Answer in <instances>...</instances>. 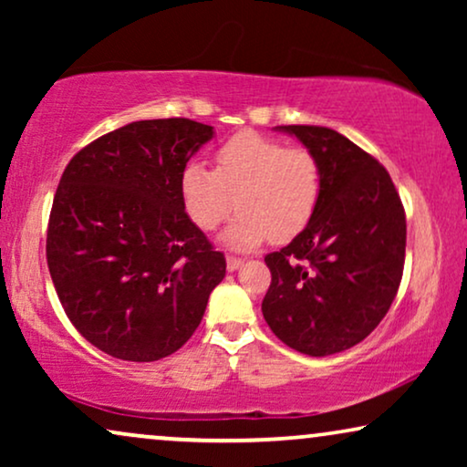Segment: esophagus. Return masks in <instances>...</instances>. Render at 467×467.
I'll list each match as a JSON object with an SVG mask.
<instances>
[{
  "label": "esophagus",
  "mask_w": 467,
  "mask_h": 467,
  "mask_svg": "<svg viewBox=\"0 0 467 467\" xmlns=\"http://www.w3.org/2000/svg\"><path fill=\"white\" fill-rule=\"evenodd\" d=\"M242 264H244V261H242L240 257H227V270L229 272H235Z\"/></svg>",
  "instance_id": "esophagus-1"
}]
</instances>
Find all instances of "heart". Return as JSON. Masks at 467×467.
<instances>
[{
	"instance_id": "1",
	"label": "heart",
	"mask_w": 467,
	"mask_h": 467,
	"mask_svg": "<svg viewBox=\"0 0 467 467\" xmlns=\"http://www.w3.org/2000/svg\"><path fill=\"white\" fill-rule=\"evenodd\" d=\"M178 191L189 221L202 232L219 227L235 200L240 214L221 240L234 251H253L267 240L283 244L308 227L321 202L323 174L308 149L240 131L216 149L213 171L184 165Z\"/></svg>"
}]
</instances>
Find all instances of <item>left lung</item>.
<instances>
[{
	"instance_id": "1",
	"label": "left lung",
	"mask_w": 467,
	"mask_h": 467,
	"mask_svg": "<svg viewBox=\"0 0 467 467\" xmlns=\"http://www.w3.org/2000/svg\"><path fill=\"white\" fill-rule=\"evenodd\" d=\"M318 159L321 202L308 227L265 254L272 272L261 312L286 347L342 353L376 329L398 296L406 214L389 171L329 127L283 125Z\"/></svg>"
}]
</instances>
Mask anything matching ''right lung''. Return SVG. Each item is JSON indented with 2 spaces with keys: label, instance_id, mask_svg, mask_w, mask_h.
<instances>
[{
  "label": "right lung",
  "instance_id": "right-lung-1",
  "mask_svg": "<svg viewBox=\"0 0 467 467\" xmlns=\"http://www.w3.org/2000/svg\"><path fill=\"white\" fill-rule=\"evenodd\" d=\"M213 136L191 119L136 120L63 171L47 234L50 278L80 336L117 359L176 353L225 278V257L189 221L178 191Z\"/></svg>",
  "mask_w": 467,
  "mask_h": 467
}]
</instances>
